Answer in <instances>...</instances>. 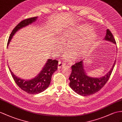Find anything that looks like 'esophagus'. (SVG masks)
I'll use <instances>...</instances> for the list:
<instances>
[{"mask_svg":"<svg viewBox=\"0 0 122 122\" xmlns=\"http://www.w3.org/2000/svg\"><path fill=\"white\" fill-rule=\"evenodd\" d=\"M65 64L64 62H62V61H59L58 64V68L59 69V68H61V67H64V66H65Z\"/></svg>","mask_w":122,"mask_h":122,"instance_id":"esophagus-1","label":"esophagus"}]
</instances>
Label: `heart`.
Listing matches in <instances>:
<instances>
[{"instance_id":"heart-1","label":"heart","mask_w":122,"mask_h":122,"mask_svg":"<svg viewBox=\"0 0 122 122\" xmlns=\"http://www.w3.org/2000/svg\"><path fill=\"white\" fill-rule=\"evenodd\" d=\"M96 38V32L86 24L71 27L60 36L62 42L67 43V46L70 49L83 46L85 44L92 45ZM58 43V46H61V43Z\"/></svg>"}]
</instances>
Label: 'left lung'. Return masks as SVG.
<instances>
[{"label": "left lung", "instance_id": "left-lung-1", "mask_svg": "<svg viewBox=\"0 0 122 122\" xmlns=\"http://www.w3.org/2000/svg\"><path fill=\"white\" fill-rule=\"evenodd\" d=\"M106 35L103 40L110 41L116 45L113 36L109 29H107ZM84 61L76 63L71 66L72 72L69 77L70 87L80 95L90 96L100 91L107 82L113 70L115 60L112 67L106 75L100 78L91 77L87 76L84 67Z\"/></svg>", "mask_w": 122, "mask_h": 122}]
</instances>
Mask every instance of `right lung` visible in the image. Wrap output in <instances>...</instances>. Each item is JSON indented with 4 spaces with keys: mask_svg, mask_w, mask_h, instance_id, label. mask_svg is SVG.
Instances as JSON below:
<instances>
[{
    "mask_svg": "<svg viewBox=\"0 0 122 122\" xmlns=\"http://www.w3.org/2000/svg\"><path fill=\"white\" fill-rule=\"evenodd\" d=\"M38 17H31L23 20L17 24L13 29L9 38L8 46L17 31L25 27L31 25L36 21ZM58 62V61H56V59L53 60L52 59H47L46 63L37 76L29 80L23 79L17 76L11 71L9 66H8V67L14 81L19 87L28 94H37L45 91L49 87L51 83L52 76L57 69Z\"/></svg>",
    "mask_w": 122,
    "mask_h": 122,
    "instance_id": "1",
    "label": "right lung"
}]
</instances>
